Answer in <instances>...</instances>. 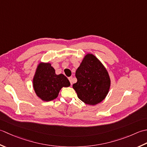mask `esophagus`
I'll return each mask as SVG.
<instances>
[{"instance_id": "esophagus-1", "label": "esophagus", "mask_w": 147, "mask_h": 147, "mask_svg": "<svg viewBox=\"0 0 147 147\" xmlns=\"http://www.w3.org/2000/svg\"><path fill=\"white\" fill-rule=\"evenodd\" d=\"M68 79H69V81H70V84H71H71H72V79H73L72 77H68Z\"/></svg>"}]
</instances>
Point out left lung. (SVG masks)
<instances>
[{
    "label": "left lung",
    "instance_id": "8db88e82",
    "mask_svg": "<svg viewBox=\"0 0 147 147\" xmlns=\"http://www.w3.org/2000/svg\"><path fill=\"white\" fill-rule=\"evenodd\" d=\"M77 82L73 88L84 103L95 105L102 101L109 93L110 79L101 61L92 54H87L76 72Z\"/></svg>",
    "mask_w": 147,
    "mask_h": 147
}]
</instances>
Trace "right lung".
I'll use <instances>...</instances> for the list:
<instances>
[{
    "label": "right lung",
    "instance_id": "1",
    "mask_svg": "<svg viewBox=\"0 0 147 147\" xmlns=\"http://www.w3.org/2000/svg\"><path fill=\"white\" fill-rule=\"evenodd\" d=\"M70 86L69 80L63 74L56 75L49 63H40L33 79V86L38 98L45 101L58 97L63 87Z\"/></svg>",
    "mask_w": 147,
    "mask_h": 147
}]
</instances>
